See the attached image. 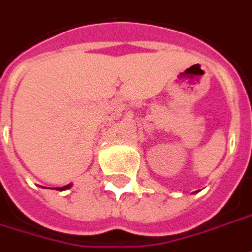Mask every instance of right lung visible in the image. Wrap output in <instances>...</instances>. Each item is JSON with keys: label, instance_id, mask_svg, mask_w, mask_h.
I'll return each mask as SVG.
<instances>
[{"label": "right lung", "instance_id": "add662e5", "mask_svg": "<svg viewBox=\"0 0 252 252\" xmlns=\"http://www.w3.org/2000/svg\"><path fill=\"white\" fill-rule=\"evenodd\" d=\"M71 187V184H68V186H65V187H60V189H66V188Z\"/></svg>", "mask_w": 252, "mask_h": 252}]
</instances>
